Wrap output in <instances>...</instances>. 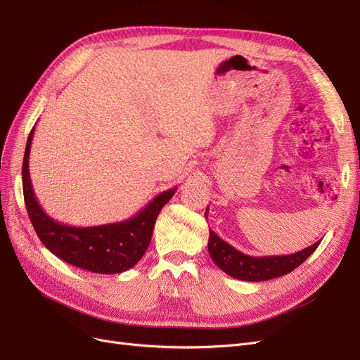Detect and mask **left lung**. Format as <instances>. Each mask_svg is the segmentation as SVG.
<instances>
[{"label":"left lung","instance_id":"obj_1","mask_svg":"<svg viewBox=\"0 0 360 360\" xmlns=\"http://www.w3.org/2000/svg\"><path fill=\"white\" fill-rule=\"evenodd\" d=\"M207 216H209V209L205 210V217ZM209 245L207 246H209V254L214 264L231 278L249 282L269 281L290 274V271L299 267L321 242H315L312 246L290 255L250 257L222 240L214 231L209 230Z\"/></svg>","mask_w":360,"mask_h":360}]
</instances>
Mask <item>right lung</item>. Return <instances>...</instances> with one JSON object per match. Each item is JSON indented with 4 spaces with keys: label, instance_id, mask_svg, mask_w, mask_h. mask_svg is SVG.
I'll return each instance as SVG.
<instances>
[{
    "label": "right lung",
    "instance_id": "obj_1",
    "mask_svg": "<svg viewBox=\"0 0 360 360\" xmlns=\"http://www.w3.org/2000/svg\"><path fill=\"white\" fill-rule=\"evenodd\" d=\"M34 129H31L25 147L22 186L30 221L41 243L60 259L94 274L114 275L132 269L146 254L162 207L172 198L177 188L159 193L126 221L96 226L61 224L41 209L31 184L28 160Z\"/></svg>",
    "mask_w": 360,
    "mask_h": 360
}]
</instances>
